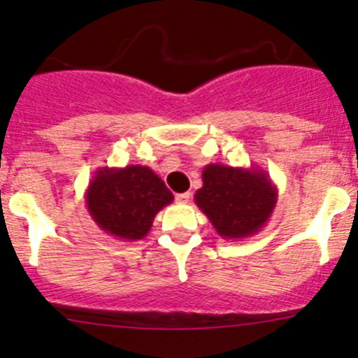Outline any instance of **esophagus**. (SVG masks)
I'll return each instance as SVG.
<instances>
[{
	"instance_id": "obj_1",
	"label": "esophagus",
	"mask_w": 358,
	"mask_h": 358,
	"mask_svg": "<svg viewBox=\"0 0 358 358\" xmlns=\"http://www.w3.org/2000/svg\"><path fill=\"white\" fill-rule=\"evenodd\" d=\"M189 199H192V194H189V192H186V194H177L176 195V201L179 202V204H186Z\"/></svg>"
}]
</instances>
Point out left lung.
Listing matches in <instances>:
<instances>
[{"label":"left lung","mask_w":358,"mask_h":358,"mask_svg":"<svg viewBox=\"0 0 358 358\" xmlns=\"http://www.w3.org/2000/svg\"><path fill=\"white\" fill-rule=\"evenodd\" d=\"M276 202V185L260 166L208 164L202 170V188L195 194V204L227 240L256 235L271 218Z\"/></svg>","instance_id":"obj_1"}]
</instances>
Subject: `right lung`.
Returning <instances> with one entry per match:
<instances>
[{
    "mask_svg": "<svg viewBox=\"0 0 358 358\" xmlns=\"http://www.w3.org/2000/svg\"><path fill=\"white\" fill-rule=\"evenodd\" d=\"M84 197L96 226L120 240L147 236L154 217L173 201L163 179L141 164L98 169Z\"/></svg>",
    "mask_w": 358,
    "mask_h": 358,
    "instance_id": "1",
    "label": "right lung"
}]
</instances>
